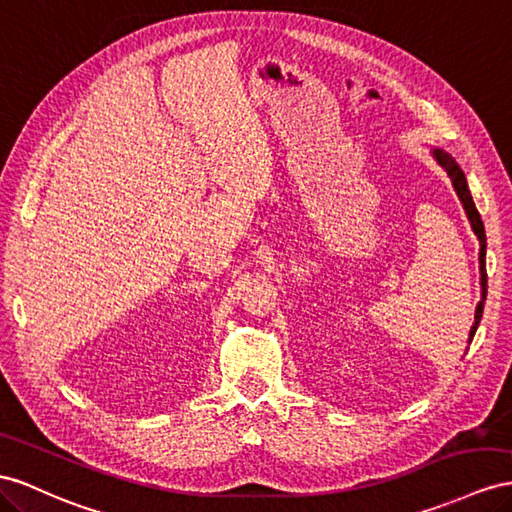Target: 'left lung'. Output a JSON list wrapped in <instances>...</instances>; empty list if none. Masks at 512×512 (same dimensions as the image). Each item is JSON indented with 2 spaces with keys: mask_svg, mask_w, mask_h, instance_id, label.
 Here are the masks:
<instances>
[{
  "mask_svg": "<svg viewBox=\"0 0 512 512\" xmlns=\"http://www.w3.org/2000/svg\"><path fill=\"white\" fill-rule=\"evenodd\" d=\"M433 155H435V159L439 161L441 168H444V170L448 172L450 181H452V185H454V191H457V196H459V200H461V204H463V209H465V213H467V217H469V224H472L474 234H476L478 241H480V286H482V299H480L478 308H476V316H474L476 323H474L472 331H469V342H472V338H474V334H476V329H478V323H480V319H482V308H485V299H487V267H485L487 237H485V226H482L480 213H478V209L474 206L472 193H469V189H467L465 174H463V170L457 165V161H454L448 153H444V150H435Z\"/></svg>",
  "mask_w": 512,
  "mask_h": 512,
  "instance_id": "1",
  "label": "left lung"
}]
</instances>
